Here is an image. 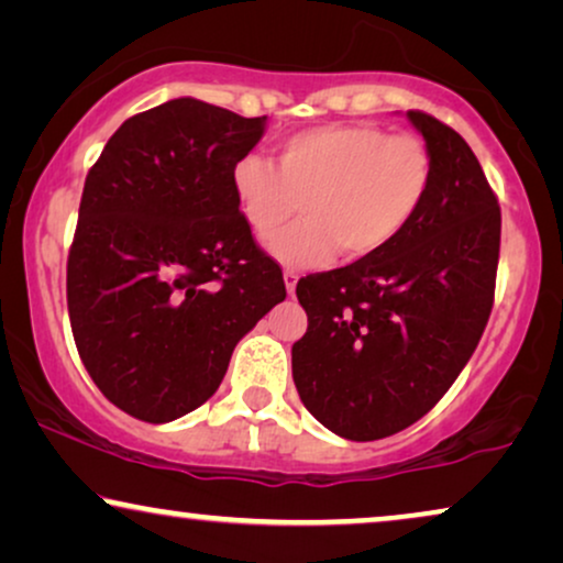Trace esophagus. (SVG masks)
Listing matches in <instances>:
<instances>
[{
    "mask_svg": "<svg viewBox=\"0 0 563 563\" xmlns=\"http://www.w3.org/2000/svg\"><path fill=\"white\" fill-rule=\"evenodd\" d=\"M297 279H299V276L295 272H284V287H287V295H291V297H295Z\"/></svg>",
    "mask_w": 563,
    "mask_h": 563,
    "instance_id": "esophagus-1",
    "label": "esophagus"
}]
</instances>
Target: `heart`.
Masks as SVG:
<instances>
[{"instance_id": "b5f03b06", "label": "heart", "mask_w": 563, "mask_h": 563, "mask_svg": "<svg viewBox=\"0 0 563 563\" xmlns=\"http://www.w3.org/2000/svg\"><path fill=\"white\" fill-rule=\"evenodd\" d=\"M433 184V156L415 135L376 125H320L284 137L276 164L245 153L230 187L258 241L279 233L302 199L305 220L268 245L295 268L322 266L338 251L364 258L387 249L415 220Z\"/></svg>"}]
</instances>
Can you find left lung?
<instances>
[{"label":"left lung","mask_w":563,"mask_h":563,"mask_svg":"<svg viewBox=\"0 0 563 563\" xmlns=\"http://www.w3.org/2000/svg\"><path fill=\"white\" fill-rule=\"evenodd\" d=\"M433 156V184L387 249L299 279L307 333L291 376L335 435L376 441L420 420L479 343L495 299L499 205L456 130L407 112Z\"/></svg>","instance_id":"1"}]
</instances>
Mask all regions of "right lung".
Listing matches in <instances>:
<instances>
[{
	"mask_svg": "<svg viewBox=\"0 0 563 563\" xmlns=\"http://www.w3.org/2000/svg\"><path fill=\"white\" fill-rule=\"evenodd\" d=\"M264 130L266 118L168 99L122 122L84 181L68 318L91 379L137 420L207 402L238 341L287 297L230 187Z\"/></svg>",
	"mask_w": 563,
	"mask_h": 563,
	"instance_id": "add662e5",
	"label": "right lung"
}]
</instances>
